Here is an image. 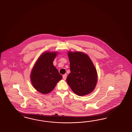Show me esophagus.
Segmentation results:
<instances>
[{"label":"esophagus","instance_id":"1","mask_svg":"<svg viewBox=\"0 0 132 132\" xmlns=\"http://www.w3.org/2000/svg\"><path fill=\"white\" fill-rule=\"evenodd\" d=\"M63 80H65L66 79V78H67V74H65L63 76Z\"/></svg>","mask_w":132,"mask_h":132}]
</instances>
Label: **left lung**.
I'll use <instances>...</instances> for the list:
<instances>
[{
    "label": "left lung",
    "mask_w": 132,
    "mask_h": 132,
    "mask_svg": "<svg viewBox=\"0 0 132 132\" xmlns=\"http://www.w3.org/2000/svg\"><path fill=\"white\" fill-rule=\"evenodd\" d=\"M71 72L66 81L72 92L84 96L94 89L97 81L96 69L88 55L80 52H68Z\"/></svg>",
    "instance_id": "obj_1"
}]
</instances>
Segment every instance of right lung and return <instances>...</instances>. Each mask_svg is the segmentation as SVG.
<instances>
[{"instance_id":"1","label":"right lung","mask_w":132,"mask_h":132,"mask_svg":"<svg viewBox=\"0 0 132 132\" xmlns=\"http://www.w3.org/2000/svg\"><path fill=\"white\" fill-rule=\"evenodd\" d=\"M56 52H45L40 56L32 69L30 78L37 91L46 94L53 90L62 76L53 65Z\"/></svg>"}]
</instances>
